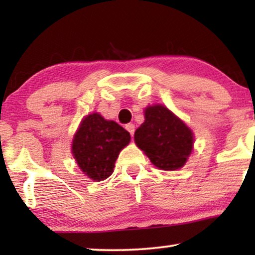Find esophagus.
I'll use <instances>...</instances> for the list:
<instances>
[{
  "label": "esophagus",
  "instance_id": "esophagus-1",
  "mask_svg": "<svg viewBox=\"0 0 255 255\" xmlns=\"http://www.w3.org/2000/svg\"><path fill=\"white\" fill-rule=\"evenodd\" d=\"M126 129H127L128 131H129V134L133 136L134 135V131H135V126L133 124H128L126 125Z\"/></svg>",
  "mask_w": 255,
  "mask_h": 255
}]
</instances>
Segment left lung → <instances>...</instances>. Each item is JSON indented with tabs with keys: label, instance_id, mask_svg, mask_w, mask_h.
I'll use <instances>...</instances> for the list:
<instances>
[{
	"label": "left lung",
	"instance_id": "1",
	"mask_svg": "<svg viewBox=\"0 0 255 255\" xmlns=\"http://www.w3.org/2000/svg\"><path fill=\"white\" fill-rule=\"evenodd\" d=\"M134 141L154 166L175 170L185 166L194 148V133L163 105L147 106Z\"/></svg>",
	"mask_w": 255,
	"mask_h": 255
}]
</instances>
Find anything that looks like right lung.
I'll list each match as a JSON object with an SVG mask.
<instances>
[{
    "label": "right lung",
    "instance_id": "right-lung-1",
    "mask_svg": "<svg viewBox=\"0 0 255 255\" xmlns=\"http://www.w3.org/2000/svg\"><path fill=\"white\" fill-rule=\"evenodd\" d=\"M130 142V135L115 121L99 113L86 115L72 141V154L79 168L94 181H102L114 172L120 151Z\"/></svg>",
    "mask_w": 255,
    "mask_h": 255
}]
</instances>
